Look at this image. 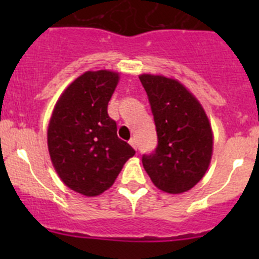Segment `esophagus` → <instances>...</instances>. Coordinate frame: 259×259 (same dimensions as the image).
Returning a JSON list of instances; mask_svg holds the SVG:
<instances>
[{"label": "esophagus", "instance_id": "obj_1", "mask_svg": "<svg viewBox=\"0 0 259 259\" xmlns=\"http://www.w3.org/2000/svg\"><path fill=\"white\" fill-rule=\"evenodd\" d=\"M129 144H130V145H132V146H133V148H134V149H137V148H138V144H137V140H135V139H130V140H129Z\"/></svg>", "mask_w": 259, "mask_h": 259}]
</instances>
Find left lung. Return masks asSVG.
Masks as SVG:
<instances>
[{
	"label": "left lung",
	"mask_w": 259,
	"mask_h": 259,
	"mask_svg": "<svg viewBox=\"0 0 259 259\" xmlns=\"http://www.w3.org/2000/svg\"><path fill=\"white\" fill-rule=\"evenodd\" d=\"M155 122L158 145L143 154L151 182L170 194L192 189L207 171L213 135L197 99L177 80L140 75Z\"/></svg>",
	"instance_id": "obj_1"
}]
</instances>
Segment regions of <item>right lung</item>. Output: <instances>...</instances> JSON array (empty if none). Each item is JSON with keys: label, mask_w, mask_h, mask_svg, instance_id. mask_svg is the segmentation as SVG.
Instances as JSON below:
<instances>
[{"label": "right lung", "mask_w": 259, "mask_h": 259, "mask_svg": "<svg viewBox=\"0 0 259 259\" xmlns=\"http://www.w3.org/2000/svg\"><path fill=\"white\" fill-rule=\"evenodd\" d=\"M119 81L116 72L88 71L61 95L52 113L48 145L62 182L86 197L114 184L122 165L135 154L116 134L108 104Z\"/></svg>", "instance_id": "add662e5"}]
</instances>
